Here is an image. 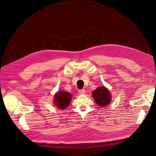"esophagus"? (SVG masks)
<instances>
[{"mask_svg": "<svg viewBox=\"0 0 156 156\" xmlns=\"http://www.w3.org/2000/svg\"><path fill=\"white\" fill-rule=\"evenodd\" d=\"M79 93L80 94H85V90H84V89L79 90Z\"/></svg>", "mask_w": 156, "mask_h": 156, "instance_id": "obj_1", "label": "esophagus"}]
</instances>
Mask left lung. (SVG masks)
I'll return each mask as SVG.
<instances>
[{"label":"left lung","instance_id":"obj_1","mask_svg":"<svg viewBox=\"0 0 156 156\" xmlns=\"http://www.w3.org/2000/svg\"><path fill=\"white\" fill-rule=\"evenodd\" d=\"M97 105L100 107H105L111 103V96L109 90L105 87H99L92 93Z\"/></svg>","mask_w":156,"mask_h":156}]
</instances>
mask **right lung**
<instances>
[{
    "mask_svg": "<svg viewBox=\"0 0 156 156\" xmlns=\"http://www.w3.org/2000/svg\"><path fill=\"white\" fill-rule=\"evenodd\" d=\"M72 98L70 93L60 90L55 95L54 103L59 109H65L69 105Z\"/></svg>",
    "mask_w": 156,
    "mask_h": 156,
    "instance_id": "obj_1",
    "label": "right lung"
}]
</instances>
